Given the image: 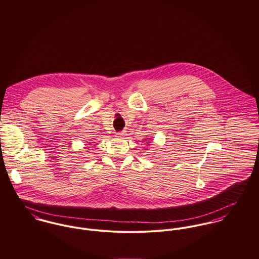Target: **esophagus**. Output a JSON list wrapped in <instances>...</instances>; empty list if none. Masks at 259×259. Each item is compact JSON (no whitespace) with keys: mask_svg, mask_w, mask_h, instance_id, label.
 <instances>
[{"mask_svg":"<svg viewBox=\"0 0 259 259\" xmlns=\"http://www.w3.org/2000/svg\"><path fill=\"white\" fill-rule=\"evenodd\" d=\"M126 135V133L123 131V132H120V133H118L117 134V137H119V138H124V136Z\"/></svg>","mask_w":259,"mask_h":259,"instance_id":"obj_1","label":"esophagus"}]
</instances>
